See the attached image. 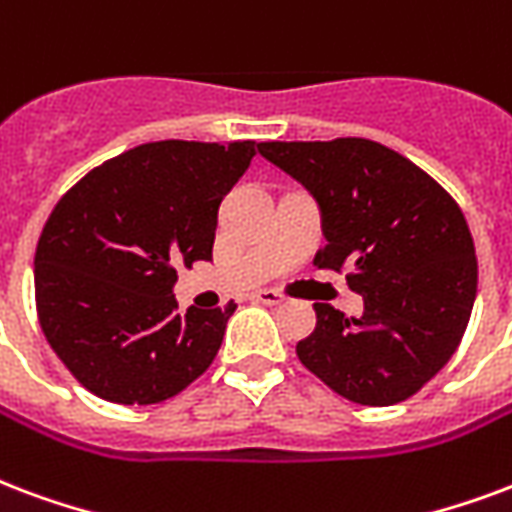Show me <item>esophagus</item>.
Returning a JSON list of instances; mask_svg holds the SVG:
<instances>
[{
	"label": "esophagus",
	"instance_id": "esophagus-1",
	"mask_svg": "<svg viewBox=\"0 0 512 512\" xmlns=\"http://www.w3.org/2000/svg\"><path fill=\"white\" fill-rule=\"evenodd\" d=\"M252 298H255V301H260V304H268V306H279L282 301H285V295L279 293V290H274V287H263V290H257Z\"/></svg>",
	"mask_w": 512,
	"mask_h": 512
}]
</instances>
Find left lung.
Instances as JSON below:
<instances>
[{
    "label": "left lung",
    "instance_id": "1",
    "mask_svg": "<svg viewBox=\"0 0 512 512\" xmlns=\"http://www.w3.org/2000/svg\"><path fill=\"white\" fill-rule=\"evenodd\" d=\"M260 154L301 181L323 211L317 268H350L361 317L314 304L317 328L295 352L344 399L388 407L450 361L478 293L475 241L442 184L369 138L271 140Z\"/></svg>",
    "mask_w": 512,
    "mask_h": 512
}]
</instances>
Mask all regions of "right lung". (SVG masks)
Listing matches in <instances>:
<instances>
[{"label": "right lung", "mask_w": 512, "mask_h": 512, "mask_svg": "<svg viewBox=\"0 0 512 512\" xmlns=\"http://www.w3.org/2000/svg\"><path fill=\"white\" fill-rule=\"evenodd\" d=\"M263 143L157 140L89 170L34 252L45 339L86 391L160 404L217 358L236 304L179 312L176 268L211 260L219 203Z\"/></svg>", "instance_id": "1"}]
</instances>
